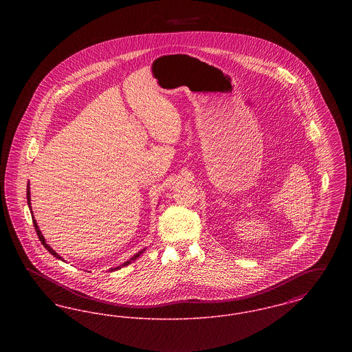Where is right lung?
Instances as JSON below:
<instances>
[{"label":"right lung","instance_id":"obj_1","mask_svg":"<svg viewBox=\"0 0 352 352\" xmlns=\"http://www.w3.org/2000/svg\"><path fill=\"white\" fill-rule=\"evenodd\" d=\"M26 197H28V204H29V207L32 208V203H30V184H28V188H26ZM32 215H33V211H32ZM33 218L34 223V228H35V232L38 234V237H39V240H41V243L43 244V247L47 250V251L50 252L51 254L54 256V257H56V258H59V260H63L56 252L54 251L52 248H51L49 244H46V240H45V237H43V234L41 232V230H39V227H38V224H36V221H35V219H34V215L32 217ZM145 250H141V251L138 252V253H135L133 257L129 260V261H125L122 265H118V268H111V272H113V270H118V269L122 268V267H125V265H128V264H131V261H134L138 256H141V253H144Z\"/></svg>","mask_w":352,"mask_h":352}]
</instances>
